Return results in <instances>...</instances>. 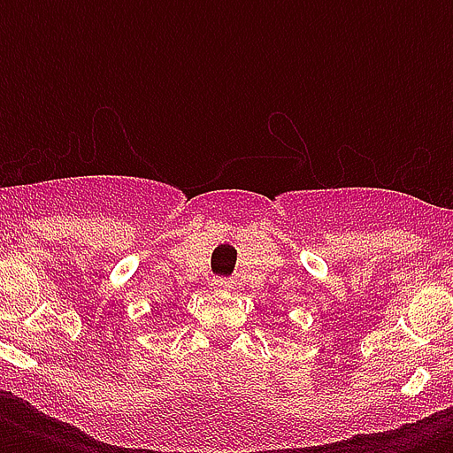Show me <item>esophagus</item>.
I'll use <instances>...</instances> for the list:
<instances>
[{"label": "esophagus", "mask_w": 453, "mask_h": 453, "mask_svg": "<svg viewBox=\"0 0 453 453\" xmlns=\"http://www.w3.org/2000/svg\"><path fill=\"white\" fill-rule=\"evenodd\" d=\"M234 287V282H230V280H223V277H216L211 282V289L219 291V294H226V291H230Z\"/></svg>", "instance_id": "1"}]
</instances>
